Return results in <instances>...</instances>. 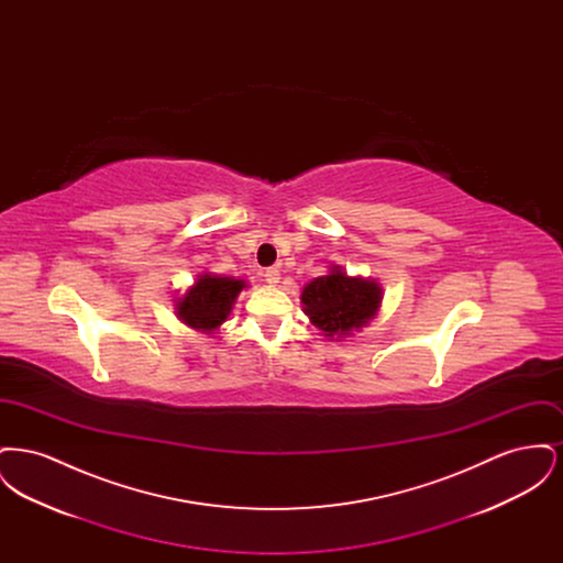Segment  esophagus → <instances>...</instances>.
<instances>
[{
	"label": "esophagus",
	"mask_w": 563,
	"mask_h": 563,
	"mask_svg": "<svg viewBox=\"0 0 563 563\" xmlns=\"http://www.w3.org/2000/svg\"><path fill=\"white\" fill-rule=\"evenodd\" d=\"M264 276H266V283L268 285H276V283H280V272L276 268H268L264 272Z\"/></svg>",
	"instance_id": "obj_1"
}]
</instances>
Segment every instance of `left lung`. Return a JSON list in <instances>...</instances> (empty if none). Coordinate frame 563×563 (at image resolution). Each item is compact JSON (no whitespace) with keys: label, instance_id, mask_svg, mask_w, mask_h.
<instances>
[{"label":"left lung","instance_id":"8db88e82","mask_svg":"<svg viewBox=\"0 0 563 563\" xmlns=\"http://www.w3.org/2000/svg\"><path fill=\"white\" fill-rule=\"evenodd\" d=\"M303 312L329 340L349 338L374 319L382 303V287L333 266L327 276L310 280L301 291Z\"/></svg>","mask_w":563,"mask_h":563}]
</instances>
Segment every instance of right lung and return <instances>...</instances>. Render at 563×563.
I'll return each instance as SVG.
<instances>
[{
  "label": "right lung",
  "instance_id": "1",
  "mask_svg": "<svg viewBox=\"0 0 563 563\" xmlns=\"http://www.w3.org/2000/svg\"><path fill=\"white\" fill-rule=\"evenodd\" d=\"M244 287L246 283L239 278L205 272L196 278L186 295L177 299V317L196 331L213 333L214 329L228 321L236 297Z\"/></svg>",
  "mask_w": 563,
  "mask_h": 563
}]
</instances>
